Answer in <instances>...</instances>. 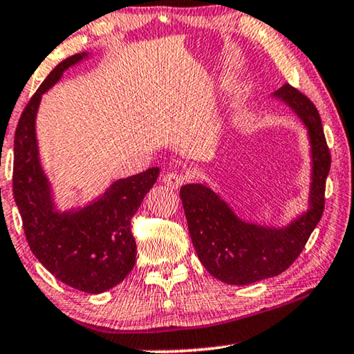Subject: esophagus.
<instances>
[{"mask_svg":"<svg viewBox=\"0 0 354 354\" xmlns=\"http://www.w3.org/2000/svg\"><path fill=\"white\" fill-rule=\"evenodd\" d=\"M184 181H186V176L181 175V173H167V175H163V184L170 189H178Z\"/></svg>","mask_w":354,"mask_h":354,"instance_id":"34e87169","label":"esophagus"}]
</instances>
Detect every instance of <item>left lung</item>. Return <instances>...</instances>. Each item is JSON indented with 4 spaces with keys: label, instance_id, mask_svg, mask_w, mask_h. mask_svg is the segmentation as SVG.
I'll return each instance as SVG.
<instances>
[{
    "label": "left lung",
    "instance_id": "1",
    "mask_svg": "<svg viewBox=\"0 0 354 354\" xmlns=\"http://www.w3.org/2000/svg\"><path fill=\"white\" fill-rule=\"evenodd\" d=\"M271 97L290 109L306 128L311 158L306 210L286 226L260 225L239 216L207 183L184 184L179 189L198 260L213 277L231 286H248L286 271L305 248L324 212L330 153L319 112L290 84H283Z\"/></svg>",
    "mask_w": 354,
    "mask_h": 354
}]
</instances>
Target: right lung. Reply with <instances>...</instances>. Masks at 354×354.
Returning <instances> with one entry per match:
<instances>
[{
	"instance_id": "add662e5",
	"label": "right lung",
	"mask_w": 354,
	"mask_h": 354,
	"mask_svg": "<svg viewBox=\"0 0 354 354\" xmlns=\"http://www.w3.org/2000/svg\"><path fill=\"white\" fill-rule=\"evenodd\" d=\"M89 57L80 53L57 64L22 112L14 136L12 187L30 250L59 281L86 293L115 287L136 261L131 218L156 184L160 168L113 181L83 205L61 208L39 158L37 115L41 96L67 68Z\"/></svg>"
}]
</instances>
